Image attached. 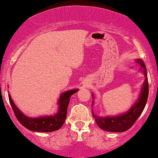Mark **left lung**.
I'll list each match as a JSON object with an SVG mask.
<instances>
[{
	"label": "left lung",
	"mask_w": 158,
	"mask_h": 158,
	"mask_svg": "<svg viewBox=\"0 0 158 158\" xmlns=\"http://www.w3.org/2000/svg\"><path fill=\"white\" fill-rule=\"evenodd\" d=\"M135 63L139 67V71H141L144 75L145 79L143 83L138 98L127 111L114 116L101 117L94 114L92 111V114L97 124L102 130L110 132H124L128 130L135 123L144 109L148 98V80L147 74L146 66L141 59H136ZM92 98L94 100V95L92 94ZM92 101V107L94 104Z\"/></svg>",
	"instance_id": "1"
}]
</instances>
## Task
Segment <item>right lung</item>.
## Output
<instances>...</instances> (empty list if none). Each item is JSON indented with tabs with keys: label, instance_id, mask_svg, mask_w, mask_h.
I'll return each instance as SVG.
<instances>
[{
	"label": "right lung",
	"instance_id": "right-lung-1",
	"mask_svg": "<svg viewBox=\"0 0 158 158\" xmlns=\"http://www.w3.org/2000/svg\"><path fill=\"white\" fill-rule=\"evenodd\" d=\"M77 91H78V89H72L63 92L57 101L58 109L57 113L53 115L40 116L38 118H30L26 116L15 105L10 94H8V98L17 119L24 127L31 131L52 132L60 129L64 124L66 120L67 110L71 97Z\"/></svg>",
	"mask_w": 158,
	"mask_h": 158
}]
</instances>
